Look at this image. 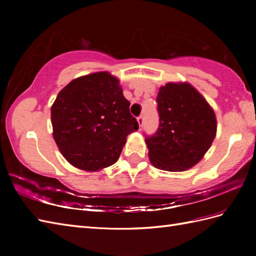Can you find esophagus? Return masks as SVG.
<instances>
[{
    "label": "esophagus",
    "mask_w": 256,
    "mask_h": 256,
    "mask_svg": "<svg viewBox=\"0 0 256 256\" xmlns=\"http://www.w3.org/2000/svg\"><path fill=\"white\" fill-rule=\"evenodd\" d=\"M138 125H140V128L143 125V123H144V118H143V116H140L138 118Z\"/></svg>",
    "instance_id": "34e87169"
}]
</instances>
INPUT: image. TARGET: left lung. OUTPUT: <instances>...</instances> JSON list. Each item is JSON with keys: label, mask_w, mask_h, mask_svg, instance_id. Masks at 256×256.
<instances>
[{"label": "left lung", "mask_w": 256, "mask_h": 256, "mask_svg": "<svg viewBox=\"0 0 256 256\" xmlns=\"http://www.w3.org/2000/svg\"><path fill=\"white\" fill-rule=\"evenodd\" d=\"M157 110L160 126L145 138L150 162L162 170H189L201 160L216 138L214 110L187 82L160 86Z\"/></svg>", "instance_id": "1"}]
</instances>
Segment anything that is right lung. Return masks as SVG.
<instances>
[{
  "instance_id": "1",
  "label": "right lung",
  "mask_w": 256,
  "mask_h": 256,
  "mask_svg": "<svg viewBox=\"0 0 256 256\" xmlns=\"http://www.w3.org/2000/svg\"><path fill=\"white\" fill-rule=\"evenodd\" d=\"M54 140L70 164L86 172L113 165L138 130L116 77L106 72L69 82L52 106Z\"/></svg>"
}]
</instances>
